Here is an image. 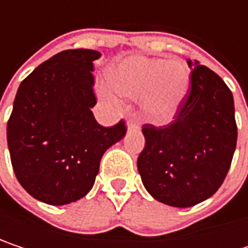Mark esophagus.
Listing matches in <instances>:
<instances>
[{"label": "esophagus", "instance_id": "obj_1", "mask_svg": "<svg viewBox=\"0 0 248 248\" xmlns=\"http://www.w3.org/2000/svg\"><path fill=\"white\" fill-rule=\"evenodd\" d=\"M126 124H127V130H138L139 129V124L135 122L133 119H129Z\"/></svg>", "mask_w": 248, "mask_h": 248}]
</instances>
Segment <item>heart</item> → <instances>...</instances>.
Here are the masks:
<instances>
[{
  "instance_id": "b5f03b06",
  "label": "heart",
  "mask_w": 248,
  "mask_h": 248,
  "mask_svg": "<svg viewBox=\"0 0 248 248\" xmlns=\"http://www.w3.org/2000/svg\"><path fill=\"white\" fill-rule=\"evenodd\" d=\"M110 81H99L100 97L119 105L121 94L140 97L143 113L156 124H167L176 113L189 86V73L181 60L129 57L110 72Z\"/></svg>"
}]
</instances>
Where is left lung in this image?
<instances>
[{
  "label": "left lung",
  "instance_id": "1",
  "mask_svg": "<svg viewBox=\"0 0 248 248\" xmlns=\"http://www.w3.org/2000/svg\"><path fill=\"white\" fill-rule=\"evenodd\" d=\"M191 86L170 124H145L138 171L159 202L186 208L221 186L237 143L232 93L207 66L189 62Z\"/></svg>",
  "mask_w": 248,
  "mask_h": 248
}]
</instances>
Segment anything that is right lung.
Masks as SVG:
<instances>
[{
  "mask_svg": "<svg viewBox=\"0 0 248 248\" xmlns=\"http://www.w3.org/2000/svg\"><path fill=\"white\" fill-rule=\"evenodd\" d=\"M99 51L64 50L21 81L7 124L14 173L25 191L64 205L93 186L103 154L126 135L124 121L96 122L93 62Z\"/></svg>",
  "mask_w": 248,
  "mask_h": 248,
  "instance_id": "add662e5",
  "label": "right lung"
}]
</instances>
